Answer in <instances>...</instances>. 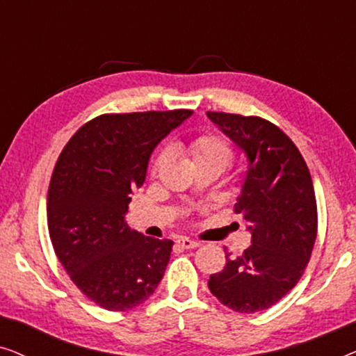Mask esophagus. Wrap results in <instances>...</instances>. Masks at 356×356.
<instances>
[{
  "instance_id": "34e87169",
  "label": "esophagus",
  "mask_w": 356,
  "mask_h": 356,
  "mask_svg": "<svg viewBox=\"0 0 356 356\" xmlns=\"http://www.w3.org/2000/svg\"><path fill=\"white\" fill-rule=\"evenodd\" d=\"M177 243L181 248H184V250H194V248H197L199 245H201L199 241H193V240H189V238H183V236L178 238Z\"/></svg>"
}]
</instances>
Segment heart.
Masks as SVG:
<instances>
[{
    "instance_id": "obj_1",
    "label": "heart",
    "mask_w": 356,
    "mask_h": 356,
    "mask_svg": "<svg viewBox=\"0 0 356 356\" xmlns=\"http://www.w3.org/2000/svg\"><path fill=\"white\" fill-rule=\"evenodd\" d=\"M189 157L193 160L194 168L211 167L216 168L218 172H225L233 162V149L232 145L227 143L225 139L216 134H206L199 136V138L193 139L188 145ZM168 150H160L157 157L154 159L152 163V173H159L160 168L168 162Z\"/></svg>"
}]
</instances>
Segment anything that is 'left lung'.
<instances>
[{"label": "left lung", "instance_id": "1", "mask_svg": "<svg viewBox=\"0 0 356 356\" xmlns=\"http://www.w3.org/2000/svg\"><path fill=\"white\" fill-rule=\"evenodd\" d=\"M248 157L235 204L251 232L241 256L209 279V290L236 313H257L284 298L303 275L318 235V207L308 165L289 136L259 116L207 111Z\"/></svg>", "mask_w": 356, "mask_h": 356}]
</instances>
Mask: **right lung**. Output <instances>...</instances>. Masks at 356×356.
I'll return each instance as SVG.
<instances>
[{
  "label": "right lung",
  "instance_id": "right-lung-1",
  "mask_svg": "<svg viewBox=\"0 0 356 356\" xmlns=\"http://www.w3.org/2000/svg\"><path fill=\"white\" fill-rule=\"evenodd\" d=\"M191 110L100 115L70 139L48 188V232L77 289L108 311L133 309L157 289L173 241L124 220L150 154Z\"/></svg>",
  "mask_w": 356,
  "mask_h": 356
}]
</instances>
